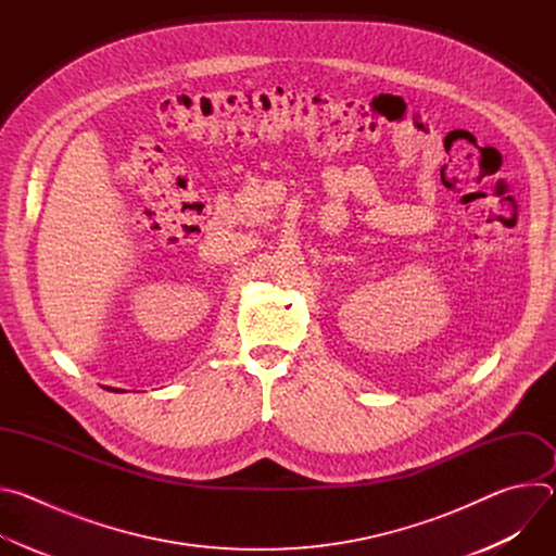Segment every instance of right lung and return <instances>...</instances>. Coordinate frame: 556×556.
I'll list each match as a JSON object with an SVG mask.
<instances>
[{
    "instance_id": "add662e5",
    "label": "right lung",
    "mask_w": 556,
    "mask_h": 556,
    "mask_svg": "<svg viewBox=\"0 0 556 556\" xmlns=\"http://www.w3.org/2000/svg\"><path fill=\"white\" fill-rule=\"evenodd\" d=\"M116 391H118V389H116Z\"/></svg>"
}]
</instances>
